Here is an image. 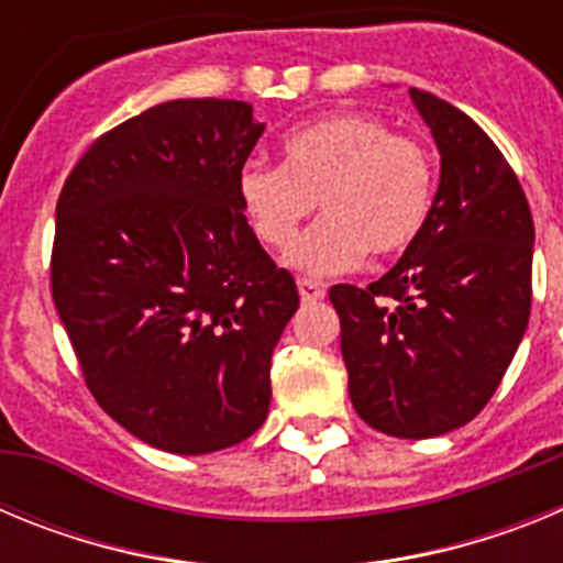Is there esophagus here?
I'll return each instance as SVG.
<instances>
[{"instance_id":"1","label":"esophagus","mask_w":563,"mask_h":563,"mask_svg":"<svg viewBox=\"0 0 563 563\" xmlns=\"http://www.w3.org/2000/svg\"><path fill=\"white\" fill-rule=\"evenodd\" d=\"M324 285L321 282H312V278H298V296L301 301H321L324 298Z\"/></svg>"}]
</instances>
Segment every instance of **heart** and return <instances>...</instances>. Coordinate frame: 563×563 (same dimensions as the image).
<instances>
[{
  "label": "heart",
  "mask_w": 563,
  "mask_h": 563,
  "mask_svg": "<svg viewBox=\"0 0 563 563\" xmlns=\"http://www.w3.org/2000/svg\"><path fill=\"white\" fill-rule=\"evenodd\" d=\"M285 163L247 161L236 191L262 245L287 247L319 200L325 213L292 243L287 262L310 276L352 271L369 253L395 258L429 225L434 166L380 118L338 112L292 129Z\"/></svg>",
  "instance_id": "b5f03b06"
}]
</instances>
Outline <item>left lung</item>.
Listing matches in <instances>:
<instances>
[{
	"instance_id": "obj_1",
	"label": "left lung",
	"mask_w": 563,
	"mask_h": 563,
	"mask_svg": "<svg viewBox=\"0 0 563 563\" xmlns=\"http://www.w3.org/2000/svg\"><path fill=\"white\" fill-rule=\"evenodd\" d=\"M440 148L429 225L369 287L335 285L355 411L426 440L474 420L519 350L533 298V217L496 143L449 101L409 89Z\"/></svg>"
}]
</instances>
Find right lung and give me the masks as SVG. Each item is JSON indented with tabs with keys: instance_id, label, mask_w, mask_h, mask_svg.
<instances>
[{
	"instance_id": "right-lung-1",
	"label": "right lung",
	"mask_w": 563,
	"mask_h": 563,
	"mask_svg": "<svg viewBox=\"0 0 563 563\" xmlns=\"http://www.w3.org/2000/svg\"><path fill=\"white\" fill-rule=\"evenodd\" d=\"M262 132L245 101L157 103L101 134L58 197L49 285L87 389L168 454L231 449L271 409L298 290L239 202Z\"/></svg>"
}]
</instances>
